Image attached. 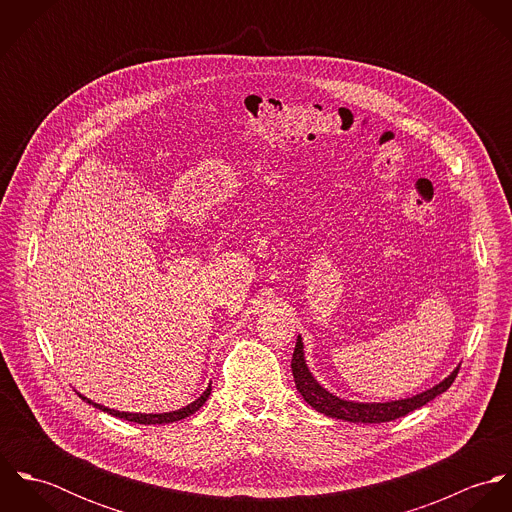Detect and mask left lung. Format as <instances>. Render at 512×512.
<instances>
[{"label":"left lung","mask_w":512,"mask_h":512,"mask_svg":"<svg viewBox=\"0 0 512 512\" xmlns=\"http://www.w3.org/2000/svg\"><path fill=\"white\" fill-rule=\"evenodd\" d=\"M293 380L295 388L303 396V400L315 408L317 412L335 418V420H345V422H357V424H380V422H390L396 418H402L416 408L428 404L439 394H443L455 380L459 366L451 370L449 376H445L436 386L410 396V398H400V400H388V402H355V400H345L323 388L315 376L311 374L309 366L305 363V353H303V341L297 337L295 349H293L292 359Z\"/></svg>","instance_id":"8db88e82"}]
</instances>
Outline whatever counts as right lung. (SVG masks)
I'll list each match as a JSON object with an SVG mask.
<instances>
[{
    "mask_svg": "<svg viewBox=\"0 0 512 512\" xmlns=\"http://www.w3.org/2000/svg\"><path fill=\"white\" fill-rule=\"evenodd\" d=\"M86 404H92L94 408H98V410H102V412H108V414H112V416H116V418H122V420H128V422H136V424H171V422H179V420H183V418H187V416H191V414H195L205 402H207V398L211 396V384L207 386V390L197 398V400H193L191 404H187V406H183V408H179V410H173V412H163V414H142V412H120V410H114V408H106V406H102V404H96V402H92L90 398H86V396H82L80 392H76Z\"/></svg>",
    "mask_w": 512,
    "mask_h": 512,
    "instance_id": "add662e5",
    "label": "right lung"
}]
</instances>
